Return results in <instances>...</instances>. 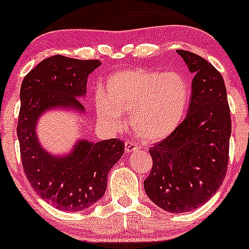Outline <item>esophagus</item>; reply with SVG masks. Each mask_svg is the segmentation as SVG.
Here are the masks:
<instances>
[{"instance_id": "1", "label": "esophagus", "mask_w": 249, "mask_h": 249, "mask_svg": "<svg viewBox=\"0 0 249 249\" xmlns=\"http://www.w3.org/2000/svg\"><path fill=\"white\" fill-rule=\"evenodd\" d=\"M137 149H139V145L136 144V142H134V141H126L125 142V152L126 153L136 152Z\"/></svg>"}]
</instances>
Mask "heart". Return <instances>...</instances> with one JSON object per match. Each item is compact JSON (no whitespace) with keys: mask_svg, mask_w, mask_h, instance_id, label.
<instances>
[{"mask_svg":"<svg viewBox=\"0 0 249 249\" xmlns=\"http://www.w3.org/2000/svg\"><path fill=\"white\" fill-rule=\"evenodd\" d=\"M190 100L188 80L178 72L124 70L106 82V91L95 95V109L102 122L119 126L130 113L135 135L147 142L170 136L182 123Z\"/></svg>","mask_w":249,"mask_h":249,"instance_id":"b5f03b06","label":"heart"}]
</instances>
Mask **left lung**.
Segmentation results:
<instances>
[{"label":"left lung","instance_id":"1","mask_svg":"<svg viewBox=\"0 0 249 249\" xmlns=\"http://www.w3.org/2000/svg\"><path fill=\"white\" fill-rule=\"evenodd\" d=\"M194 78L187 117L149 153L153 166L144 179L149 199L171 213L189 212L215 194L227 176L231 118L222 74L212 64L177 50Z\"/></svg>","mask_w":249,"mask_h":249}]
</instances>
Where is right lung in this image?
<instances>
[{"label": "right lung", "mask_w": 249, "mask_h": 249, "mask_svg": "<svg viewBox=\"0 0 249 249\" xmlns=\"http://www.w3.org/2000/svg\"><path fill=\"white\" fill-rule=\"evenodd\" d=\"M100 65V60L54 55L39 62L21 83L17 134L22 169L35 192L61 211H83L104 196L109 170L125 145L118 139L80 140L69 157H52L37 141L36 122L50 107L83 110L77 97L85 94L87 78Z\"/></svg>", "instance_id": "add662e5"}]
</instances>
